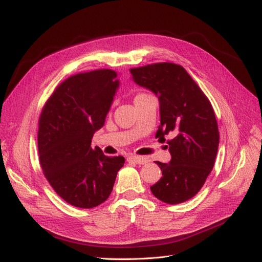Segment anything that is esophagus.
Masks as SVG:
<instances>
[{
	"label": "esophagus",
	"mask_w": 262,
	"mask_h": 262,
	"mask_svg": "<svg viewBox=\"0 0 262 262\" xmlns=\"http://www.w3.org/2000/svg\"><path fill=\"white\" fill-rule=\"evenodd\" d=\"M128 161L129 162H133L136 164H139V165H143V164H146L148 162V160L146 157H143V156H137V155H130L128 157Z\"/></svg>",
	"instance_id": "esophagus-1"
}]
</instances>
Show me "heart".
Wrapping results in <instances>:
<instances>
[{
    "label": "heart",
    "instance_id": "b5f03b06",
    "mask_svg": "<svg viewBox=\"0 0 262 262\" xmlns=\"http://www.w3.org/2000/svg\"><path fill=\"white\" fill-rule=\"evenodd\" d=\"M142 95H144V94H139V95H137V97H138V96H142Z\"/></svg>",
    "mask_w": 262,
    "mask_h": 262
}]
</instances>
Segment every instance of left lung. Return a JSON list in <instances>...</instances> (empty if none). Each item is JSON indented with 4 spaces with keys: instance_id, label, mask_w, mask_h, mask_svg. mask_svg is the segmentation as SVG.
Segmentation results:
<instances>
[{
    "instance_id": "left-lung-1",
    "label": "left lung",
    "mask_w": 262,
    "mask_h": 262,
    "mask_svg": "<svg viewBox=\"0 0 262 262\" xmlns=\"http://www.w3.org/2000/svg\"><path fill=\"white\" fill-rule=\"evenodd\" d=\"M132 80L152 91L160 100L161 125L156 138L166 137L171 160L156 162L162 178L150 187L152 193L168 204L191 199L211 172L219 147V126L208 97L187 71L169 62L130 70Z\"/></svg>"
}]
</instances>
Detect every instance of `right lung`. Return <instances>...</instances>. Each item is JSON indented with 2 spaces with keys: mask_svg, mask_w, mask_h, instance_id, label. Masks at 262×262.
Wrapping results in <instances>:
<instances>
[{
  "mask_svg": "<svg viewBox=\"0 0 262 262\" xmlns=\"http://www.w3.org/2000/svg\"><path fill=\"white\" fill-rule=\"evenodd\" d=\"M119 87L114 70L70 76L47 100L39 117L38 152L43 175L63 200L81 209L105 202L113 191L123 156L109 157L94 133L105 123Z\"/></svg>",
  "mask_w": 262,
  "mask_h": 262,
  "instance_id": "obj_1",
  "label": "right lung"
}]
</instances>
